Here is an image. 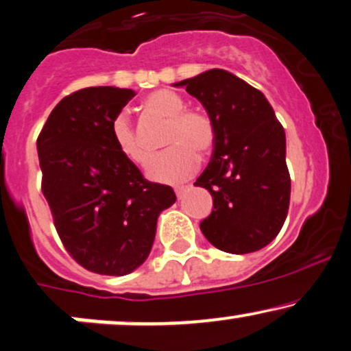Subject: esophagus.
I'll use <instances>...</instances> for the list:
<instances>
[{"label": "esophagus", "instance_id": "esophagus-1", "mask_svg": "<svg viewBox=\"0 0 351 351\" xmlns=\"http://www.w3.org/2000/svg\"><path fill=\"white\" fill-rule=\"evenodd\" d=\"M185 190H189V187H177V189H176V195H177V198H182Z\"/></svg>", "mask_w": 351, "mask_h": 351}]
</instances>
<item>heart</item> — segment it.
I'll return each instance as SVG.
<instances>
[{"mask_svg":"<svg viewBox=\"0 0 351 351\" xmlns=\"http://www.w3.org/2000/svg\"><path fill=\"white\" fill-rule=\"evenodd\" d=\"M145 114L167 120L164 143L171 148L154 154L146 166V176L159 184H180L197 172L200 156L208 154L216 141V128L210 115L202 110L187 109L184 97L171 89H158L143 99ZM117 151L133 164H143L148 158V148L140 140L128 117H115L110 127Z\"/></svg>","mask_w":351,"mask_h":351,"instance_id":"1","label":"heart"}]
</instances>
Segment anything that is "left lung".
<instances>
[{"label": "left lung", "instance_id": "obj_1", "mask_svg": "<svg viewBox=\"0 0 351 351\" xmlns=\"http://www.w3.org/2000/svg\"><path fill=\"white\" fill-rule=\"evenodd\" d=\"M174 86L202 102L216 128L208 166L193 184L213 197V211L200 223L203 236L229 254L265 247L287 219L291 193L287 138L270 102L218 68Z\"/></svg>", "mask_w": 351, "mask_h": 351}]
</instances>
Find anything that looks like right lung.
Returning <instances> with one entry per match:
<instances>
[{
    "label": "right lung",
    "mask_w": 351,
    "mask_h": 351,
    "mask_svg": "<svg viewBox=\"0 0 351 351\" xmlns=\"http://www.w3.org/2000/svg\"><path fill=\"white\" fill-rule=\"evenodd\" d=\"M135 90L86 88L56 104L37 138L42 192L60 239L86 270L123 276L148 258L158 216L176 203L119 153L110 127Z\"/></svg>",
    "instance_id": "1"
}]
</instances>
